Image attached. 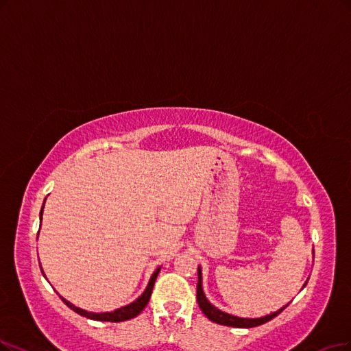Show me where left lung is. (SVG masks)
<instances>
[{
  "mask_svg": "<svg viewBox=\"0 0 351 351\" xmlns=\"http://www.w3.org/2000/svg\"><path fill=\"white\" fill-rule=\"evenodd\" d=\"M314 253V250H313ZM308 282V280H306ZM306 282L304 283L302 289L305 288ZM197 301L198 305L201 308L202 313L205 314V317L211 319L213 322L221 324V326H227V327H234V328H252V327H257L262 326V324L270 321L271 318H275L276 315H279L282 311L287 308L289 304H287L285 306H282L280 309L275 311V313H270L267 315L258 317V318H243V317H237V315H231L228 313H224V311L218 309L217 306H214L204 293V288H202V269L201 266H198V285H197Z\"/></svg>",
  "mask_w": 351,
  "mask_h": 351,
  "instance_id": "left-lung-1",
  "label": "left lung"
}]
</instances>
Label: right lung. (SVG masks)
Returning <instances> with one entry per match:
<instances>
[{"label":"right lung","mask_w":351,"mask_h":351,"mask_svg":"<svg viewBox=\"0 0 351 351\" xmlns=\"http://www.w3.org/2000/svg\"><path fill=\"white\" fill-rule=\"evenodd\" d=\"M46 201V199H45ZM43 208H45V202H43V206H42V211H40V226H42V218H43ZM160 267L159 266L158 269L154 270V274L152 275L147 287L145 289V292H143L136 301H133L132 304L128 305H124L121 308H117L114 311H111V313H90V311H85L80 306H75L72 302L66 301L64 298H62V301L66 304L72 311H75L76 314H80L82 317H86L89 319H94V321H110V322H121V321H127V319H132L134 317H137L143 309L146 308V305L149 304V300H150V295H152V291H153V287H154V282H156V278H158L159 271H160ZM42 274H43V269H42ZM45 275V274H43ZM46 278V276H45Z\"/></svg>","instance_id":"right-lung-1"}]
</instances>
